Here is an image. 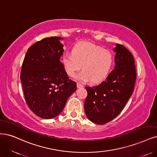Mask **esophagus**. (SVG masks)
<instances>
[{
    "mask_svg": "<svg viewBox=\"0 0 157 157\" xmlns=\"http://www.w3.org/2000/svg\"><path fill=\"white\" fill-rule=\"evenodd\" d=\"M77 87L78 88H82V87H83V85H82V84H80V83H77Z\"/></svg>",
    "mask_w": 157,
    "mask_h": 157,
    "instance_id": "1",
    "label": "esophagus"
}]
</instances>
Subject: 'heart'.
Masks as SVG:
<instances>
[{
  "label": "heart",
  "instance_id": "obj_1",
  "mask_svg": "<svg viewBox=\"0 0 157 157\" xmlns=\"http://www.w3.org/2000/svg\"><path fill=\"white\" fill-rule=\"evenodd\" d=\"M113 56L111 52L101 46L89 42H80L75 44L72 54L63 56L62 63L67 74L74 77L82 68L77 79L86 82L99 83L105 79L111 68Z\"/></svg>",
  "mask_w": 157,
  "mask_h": 157
}]
</instances>
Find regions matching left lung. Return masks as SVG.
I'll use <instances>...</instances> for the list:
<instances>
[{"instance_id": "1", "label": "left lung", "mask_w": 157, "mask_h": 157, "mask_svg": "<svg viewBox=\"0 0 157 157\" xmlns=\"http://www.w3.org/2000/svg\"><path fill=\"white\" fill-rule=\"evenodd\" d=\"M115 67L100 85L86 86L87 97L84 109L86 117L96 124H105L121 112L134 90L136 81L135 59L124 46L113 49Z\"/></svg>"}]
</instances>
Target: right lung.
I'll return each mask as SVG.
<instances>
[{
    "mask_svg": "<svg viewBox=\"0 0 157 157\" xmlns=\"http://www.w3.org/2000/svg\"><path fill=\"white\" fill-rule=\"evenodd\" d=\"M60 37L44 38L27 50L21 80L25 100L31 111L43 119L59 115L68 98L77 89L60 61L64 49Z\"/></svg>",
    "mask_w": 157,
    "mask_h": 157,
    "instance_id": "add662e5",
    "label": "right lung"
}]
</instances>
